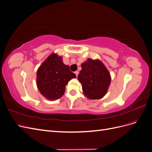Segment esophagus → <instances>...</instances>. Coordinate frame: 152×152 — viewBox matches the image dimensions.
Segmentation results:
<instances>
[{"mask_svg": "<svg viewBox=\"0 0 152 152\" xmlns=\"http://www.w3.org/2000/svg\"><path fill=\"white\" fill-rule=\"evenodd\" d=\"M75 75H76V76H77V77L78 75H79V72L76 71V72H75Z\"/></svg>", "mask_w": 152, "mask_h": 152, "instance_id": "obj_1", "label": "esophagus"}]
</instances>
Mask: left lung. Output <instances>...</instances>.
I'll list each match as a JSON object with an SVG mask.
<instances>
[{
  "mask_svg": "<svg viewBox=\"0 0 152 152\" xmlns=\"http://www.w3.org/2000/svg\"><path fill=\"white\" fill-rule=\"evenodd\" d=\"M82 70L78 76L82 90L87 98H102L106 94L111 82L110 73L99 60L88 59L81 65Z\"/></svg>",
  "mask_w": 152,
  "mask_h": 152,
  "instance_id": "obj_1",
  "label": "left lung"
}]
</instances>
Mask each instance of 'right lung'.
I'll return each instance as SVG.
<instances>
[{"label":"right lung","instance_id":"obj_1","mask_svg":"<svg viewBox=\"0 0 152 152\" xmlns=\"http://www.w3.org/2000/svg\"><path fill=\"white\" fill-rule=\"evenodd\" d=\"M62 58L52 54L45 59L37 72V85L40 93L50 100L60 98L64 94L68 81L75 78Z\"/></svg>","mask_w":152,"mask_h":152}]
</instances>
